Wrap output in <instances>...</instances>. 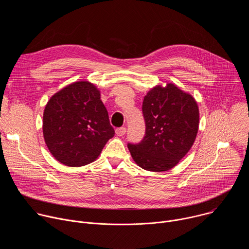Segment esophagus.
Here are the masks:
<instances>
[{
  "label": "esophagus",
  "instance_id": "esophagus-1",
  "mask_svg": "<svg viewBox=\"0 0 249 249\" xmlns=\"http://www.w3.org/2000/svg\"><path fill=\"white\" fill-rule=\"evenodd\" d=\"M115 133H116L117 136H123V135H125V133H126V128H125V127L117 128V129L115 130Z\"/></svg>",
  "mask_w": 249,
  "mask_h": 249
}]
</instances>
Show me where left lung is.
I'll use <instances>...</instances> for the list:
<instances>
[{
    "instance_id": "left-lung-1",
    "label": "left lung",
    "mask_w": 249,
    "mask_h": 249,
    "mask_svg": "<svg viewBox=\"0 0 249 249\" xmlns=\"http://www.w3.org/2000/svg\"><path fill=\"white\" fill-rule=\"evenodd\" d=\"M146 134L138 144H128L135 162L149 171L175 166L193 146L199 127L194 97L173 84L157 86L144 97Z\"/></svg>"
}]
</instances>
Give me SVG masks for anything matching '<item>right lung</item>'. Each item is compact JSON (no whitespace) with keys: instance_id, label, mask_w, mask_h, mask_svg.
I'll return each mask as SVG.
<instances>
[{"instance_id":"right-lung-1","label":"right lung","mask_w":249,"mask_h":249,"mask_svg":"<svg viewBox=\"0 0 249 249\" xmlns=\"http://www.w3.org/2000/svg\"><path fill=\"white\" fill-rule=\"evenodd\" d=\"M42 129L52 156L73 167L94 161L115 134L99 90L85 81L65 87L49 99Z\"/></svg>"}]
</instances>
